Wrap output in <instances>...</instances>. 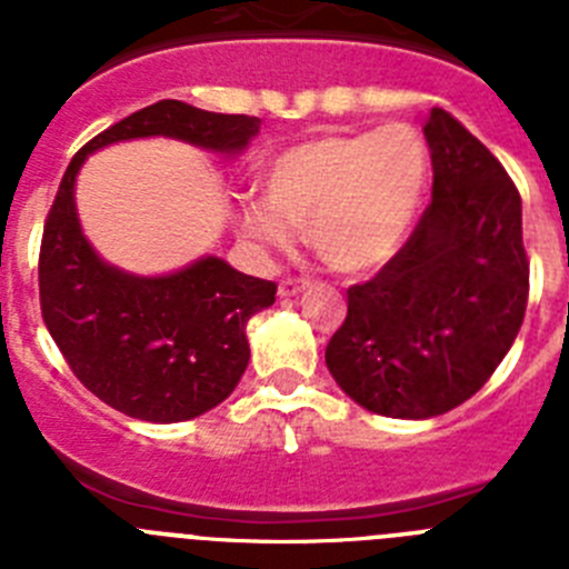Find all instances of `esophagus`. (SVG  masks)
Listing matches in <instances>:
<instances>
[{
  "label": "esophagus",
  "instance_id": "obj_1",
  "mask_svg": "<svg viewBox=\"0 0 569 569\" xmlns=\"http://www.w3.org/2000/svg\"><path fill=\"white\" fill-rule=\"evenodd\" d=\"M308 284V279H293V276H288V279L279 281V296H284V299H288V296H299Z\"/></svg>",
  "mask_w": 569,
  "mask_h": 569
}]
</instances>
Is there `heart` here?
<instances>
[{"label":"heart","mask_w":569,"mask_h":569,"mask_svg":"<svg viewBox=\"0 0 569 569\" xmlns=\"http://www.w3.org/2000/svg\"><path fill=\"white\" fill-rule=\"evenodd\" d=\"M425 136L413 124L330 130L279 150L261 168L264 202H244L241 233L290 250L308 228L321 261L373 273L399 253L427 188Z\"/></svg>","instance_id":"heart-1"}]
</instances>
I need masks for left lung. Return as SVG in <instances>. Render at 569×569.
Returning <instances> with one entry per match:
<instances>
[{
    "label": "left lung",
    "mask_w": 569,
    "mask_h": 569,
    "mask_svg": "<svg viewBox=\"0 0 569 569\" xmlns=\"http://www.w3.org/2000/svg\"><path fill=\"white\" fill-rule=\"evenodd\" d=\"M433 199L373 279L347 290L325 361L361 407L430 419L479 393L519 336L530 293L521 196L447 110L425 124Z\"/></svg>",
    "instance_id": "obj_1"
}]
</instances>
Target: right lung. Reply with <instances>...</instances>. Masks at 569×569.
<instances>
[{
    "mask_svg": "<svg viewBox=\"0 0 569 569\" xmlns=\"http://www.w3.org/2000/svg\"><path fill=\"white\" fill-rule=\"evenodd\" d=\"M259 119L162 99L93 136L64 170L39 248V305L64 361L90 393L142 421H184L228 399L250 359L248 319L276 301V281L208 256L170 276L110 268L82 236L73 182L84 156L142 136L239 153Z\"/></svg>",
    "mask_w": 569,
    "mask_h": 569,
    "instance_id": "obj_1",
    "label": "right lung"
}]
</instances>
